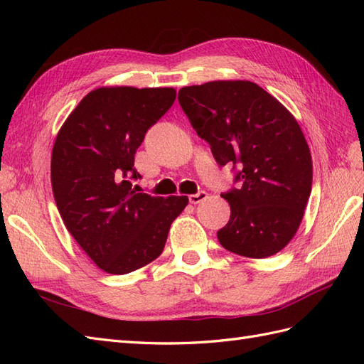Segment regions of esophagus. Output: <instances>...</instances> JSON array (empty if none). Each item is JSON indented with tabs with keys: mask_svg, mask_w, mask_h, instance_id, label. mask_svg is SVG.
<instances>
[{
	"mask_svg": "<svg viewBox=\"0 0 364 364\" xmlns=\"http://www.w3.org/2000/svg\"><path fill=\"white\" fill-rule=\"evenodd\" d=\"M208 197V193L206 191H199V193H196V194H191L188 199H190V202L191 203H200V202H203L205 199Z\"/></svg>",
	"mask_w": 364,
	"mask_h": 364,
	"instance_id": "34e87169",
	"label": "esophagus"
}]
</instances>
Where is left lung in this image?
Here are the masks:
<instances>
[{
    "label": "left lung",
    "instance_id": "1",
    "mask_svg": "<svg viewBox=\"0 0 364 364\" xmlns=\"http://www.w3.org/2000/svg\"><path fill=\"white\" fill-rule=\"evenodd\" d=\"M178 100L217 164L235 173L238 186L222 194L230 217L217 232L220 245L247 258L282 250L302 222L313 183L311 153L294 117L247 80L185 86Z\"/></svg>",
    "mask_w": 364,
    "mask_h": 364
}]
</instances>
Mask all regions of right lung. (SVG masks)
Segmentation results:
<instances>
[{
	"label": "right lung",
	"instance_id": "add662e5",
	"mask_svg": "<svg viewBox=\"0 0 364 364\" xmlns=\"http://www.w3.org/2000/svg\"><path fill=\"white\" fill-rule=\"evenodd\" d=\"M173 87H98L54 141L51 186L70 234L98 267L126 274L156 259L186 196L138 193L130 181L147 130L174 103Z\"/></svg>",
	"mask_w": 364,
	"mask_h": 364
}]
</instances>
